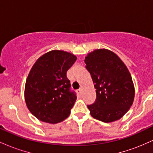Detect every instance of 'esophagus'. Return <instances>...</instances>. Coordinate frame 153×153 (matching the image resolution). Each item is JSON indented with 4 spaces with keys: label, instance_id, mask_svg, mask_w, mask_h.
Here are the masks:
<instances>
[{
    "label": "esophagus",
    "instance_id": "obj_1",
    "mask_svg": "<svg viewBox=\"0 0 153 153\" xmlns=\"http://www.w3.org/2000/svg\"><path fill=\"white\" fill-rule=\"evenodd\" d=\"M77 93H78L79 95H81L82 90H81V89H78V90H77Z\"/></svg>",
    "mask_w": 153,
    "mask_h": 153
}]
</instances>
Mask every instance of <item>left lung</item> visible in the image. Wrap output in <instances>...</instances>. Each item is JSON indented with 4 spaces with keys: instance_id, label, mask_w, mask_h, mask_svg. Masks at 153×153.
Listing matches in <instances>:
<instances>
[{
    "instance_id": "left-lung-1",
    "label": "left lung",
    "mask_w": 153,
    "mask_h": 153,
    "mask_svg": "<svg viewBox=\"0 0 153 153\" xmlns=\"http://www.w3.org/2000/svg\"><path fill=\"white\" fill-rule=\"evenodd\" d=\"M85 63L96 89V101L87 106L91 115L106 123L122 118L134 98L132 78L124 63L115 53L106 49L89 53Z\"/></svg>"
}]
</instances>
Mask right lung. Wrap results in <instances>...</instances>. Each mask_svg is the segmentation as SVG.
<instances>
[{
	"instance_id": "right-lung-1",
	"label": "right lung",
	"mask_w": 153,
	"mask_h": 153,
	"mask_svg": "<svg viewBox=\"0 0 153 153\" xmlns=\"http://www.w3.org/2000/svg\"><path fill=\"white\" fill-rule=\"evenodd\" d=\"M74 54L52 50L40 57L26 78L27 108L38 119L56 124L68 118L77 96L71 90L67 71L76 61Z\"/></svg>"
}]
</instances>
